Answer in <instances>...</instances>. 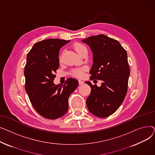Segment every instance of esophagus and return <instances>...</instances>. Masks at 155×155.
<instances>
[{
	"instance_id": "obj_1",
	"label": "esophagus",
	"mask_w": 155,
	"mask_h": 155,
	"mask_svg": "<svg viewBox=\"0 0 155 155\" xmlns=\"http://www.w3.org/2000/svg\"><path fill=\"white\" fill-rule=\"evenodd\" d=\"M84 82H83V81H82V80H78V84H79V85H82V84H83Z\"/></svg>"
}]
</instances>
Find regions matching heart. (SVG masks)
Wrapping results in <instances>:
<instances>
[{
  "label": "heart",
  "mask_w": 155,
  "mask_h": 155,
  "mask_svg": "<svg viewBox=\"0 0 155 155\" xmlns=\"http://www.w3.org/2000/svg\"><path fill=\"white\" fill-rule=\"evenodd\" d=\"M73 48H74L75 50L79 54L81 51H82L84 50H87V48L82 44L77 43L74 45H73ZM87 67H84L80 69H76V70H73L71 72V75L73 77H75L77 78H81L84 75V71L87 70Z\"/></svg>",
  "instance_id": "b5f03b06"
}]
</instances>
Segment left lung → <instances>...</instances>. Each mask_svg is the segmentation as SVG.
Instances as JSON below:
<instances>
[{"label": "left lung", "instance_id": "8db88e82", "mask_svg": "<svg viewBox=\"0 0 155 155\" xmlns=\"http://www.w3.org/2000/svg\"><path fill=\"white\" fill-rule=\"evenodd\" d=\"M82 42L93 53L91 79L102 81L100 87L85 82L91 87L87 106L92 114L106 117L117 110L127 91L130 69L127 52L118 41L104 35L91 36Z\"/></svg>", "mask_w": 155, "mask_h": 155}]
</instances>
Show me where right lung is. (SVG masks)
Instances as JSON below:
<instances>
[{"instance_id": "right-lung-1", "label": "right lung", "mask_w": 155, "mask_h": 155, "mask_svg": "<svg viewBox=\"0 0 155 155\" xmlns=\"http://www.w3.org/2000/svg\"><path fill=\"white\" fill-rule=\"evenodd\" d=\"M70 40L48 39L36 43L28 53L24 68L25 90L36 112L49 119L62 117L68 109L70 95L78 85L70 78L62 85L54 84L59 68V51Z\"/></svg>"}]
</instances>
